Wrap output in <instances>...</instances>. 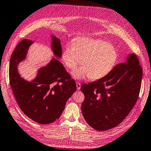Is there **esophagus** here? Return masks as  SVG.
<instances>
[{"mask_svg": "<svg viewBox=\"0 0 151 151\" xmlns=\"http://www.w3.org/2000/svg\"><path fill=\"white\" fill-rule=\"evenodd\" d=\"M76 86H77V89L78 90L81 89V83L79 82H76Z\"/></svg>", "mask_w": 151, "mask_h": 151, "instance_id": "1", "label": "esophagus"}]
</instances>
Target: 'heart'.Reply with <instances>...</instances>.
<instances>
[{
    "mask_svg": "<svg viewBox=\"0 0 151 151\" xmlns=\"http://www.w3.org/2000/svg\"><path fill=\"white\" fill-rule=\"evenodd\" d=\"M62 60L70 69L82 62V67L72 72L74 78L83 79L89 76L91 79H99L112 70L118 60V53L107 42L84 38L68 44L62 54Z\"/></svg>",
    "mask_w": 151,
    "mask_h": 151,
    "instance_id": "heart-1",
    "label": "heart"
}]
</instances>
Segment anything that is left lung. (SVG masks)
Masks as SVG:
<instances>
[{"instance_id": "left-lung-1", "label": "left lung", "mask_w": 151, "mask_h": 151, "mask_svg": "<svg viewBox=\"0 0 151 151\" xmlns=\"http://www.w3.org/2000/svg\"><path fill=\"white\" fill-rule=\"evenodd\" d=\"M142 74L138 59L132 53L106 76L82 85L84 101L81 110L86 122L97 131L120 124L138 100Z\"/></svg>"}]
</instances>
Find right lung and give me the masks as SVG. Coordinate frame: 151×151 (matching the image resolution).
Returning <instances> with one entry per match:
<instances>
[{
  "mask_svg": "<svg viewBox=\"0 0 151 151\" xmlns=\"http://www.w3.org/2000/svg\"><path fill=\"white\" fill-rule=\"evenodd\" d=\"M51 49L58 59L62 57L60 40L50 35ZM33 42L23 40L18 43L10 58L9 83L22 111L40 124H48L60 117L67 101L77 89L75 81L63 64L52 58L47 65L39 68L36 78L28 81L22 78L18 66L27 57Z\"/></svg>",
  "mask_w": 151,
  "mask_h": 151,
  "instance_id": "add662e5",
  "label": "right lung"
}]
</instances>
